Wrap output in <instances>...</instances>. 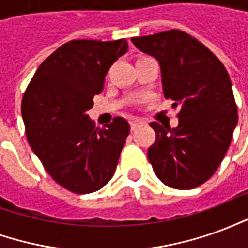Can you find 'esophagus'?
I'll use <instances>...</instances> for the list:
<instances>
[{"mask_svg": "<svg viewBox=\"0 0 248 248\" xmlns=\"http://www.w3.org/2000/svg\"><path fill=\"white\" fill-rule=\"evenodd\" d=\"M140 126V122H138V121H131V122H130V129H131V131H135Z\"/></svg>", "mask_w": 248, "mask_h": 248, "instance_id": "esophagus-1", "label": "esophagus"}]
</instances>
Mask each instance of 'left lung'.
I'll return each instance as SVG.
<instances>
[{"label": "left lung", "instance_id": "left-lung-1", "mask_svg": "<svg viewBox=\"0 0 248 248\" xmlns=\"http://www.w3.org/2000/svg\"><path fill=\"white\" fill-rule=\"evenodd\" d=\"M131 41L159 61L165 98L181 108L175 129L150 124L156 138L147 150L149 161L166 186L195 188L220 166L238 124L229 73L213 51L182 30Z\"/></svg>", "mask_w": 248, "mask_h": 248}]
</instances>
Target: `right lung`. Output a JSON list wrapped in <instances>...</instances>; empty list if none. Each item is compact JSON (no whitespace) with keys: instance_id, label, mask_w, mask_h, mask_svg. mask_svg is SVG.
<instances>
[{"instance_id":"obj_1","label":"right lung","mask_w":248,"mask_h":248,"mask_svg":"<svg viewBox=\"0 0 248 248\" xmlns=\"http://www.w3.org/2000/svg\"><path fill=\"white\" fill-rule=\"evenodd\" d=\"M127 51L126 40H73L42 62L25 90L21 111L31 150L60 186L76 194L111 179L130 133L115 117L95 127L86 114L102 92L110 66Z\"/></svg>"}]
</instances>
